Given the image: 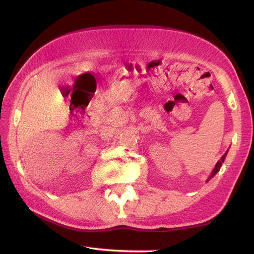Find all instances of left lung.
<instances>
[{
	"label": "left lung",
	"mask_w": 254,
	"mask_h": 254,
	"mask_svg": "<svg viewBox=\"0 0 254 254\" xmlns=\"http://www.w3.org/2000/svg\"><path fill=\"white\" fill-rule=\"evenodd\" d=\"M228 151H229V150H228ZM228 151H227L225 154H223V155H222V157L220 158V160L217 162V164H216V165H215V167H213V170H212V172H211V174H210V176L207 178L206 183H207V182H209V181L211 180V178H212L213 176H215L218 172H219L220 167H221V165H222V163L225 162V160H226V156H227V154H228Z\"/></svg>",
	"instance_id": "1"
}]
</instances>
